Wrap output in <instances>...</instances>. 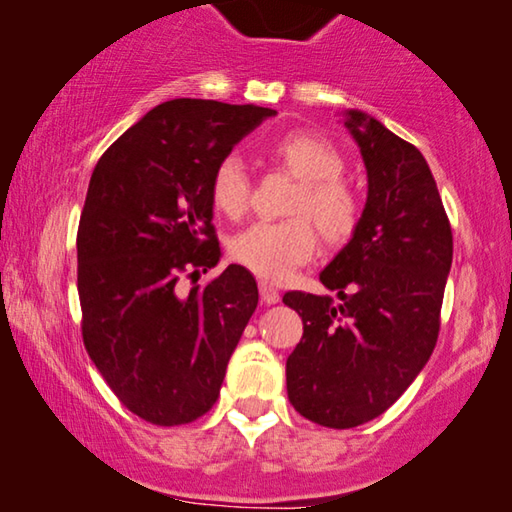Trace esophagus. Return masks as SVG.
<instances>
[{"mask_svg": "<svg viewBox=\"0 0 512 512\" xmlns=\"http://www.w3.org/2000/svg\"><path fill=\"white\" fill-rule=\"evenodd\" d=\"M258 289H261V300L265 305H275V303H279V291L275 289V286L272 284H268V282H261L258 284Z\"/></svg>", "mask_w": 512, "mask_h": 512, "instance_id": "34e87169", "label": "esophagus"}]
</instances>
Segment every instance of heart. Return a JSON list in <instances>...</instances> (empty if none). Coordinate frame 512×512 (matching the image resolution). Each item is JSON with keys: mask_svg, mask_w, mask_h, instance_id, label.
Instances as JSON below:
<instances>
[{"mask_svg": "<svg viewBox=\"0 0 512 512\" xmlns=\"http://www.w3.org/2000/svg\"><path fill=\"white\" fill-rule=\"evenodd\" d=\"M268 158L279 170L298 179L286 214L291 219L256 223L230 242V258L261 279L282 282L305 265L317 251V227L326 247L338 249L361 226V198L342 179L345 158L335 144L314 132H286L268 149ZM216 212L228 219H242L251 202V181L237 156H226L216 165L209 184Z\"/></svg>", "mask_w": 512, "mask_h": 512, "instance_id": "1", "label": "heart"}]
</instances>
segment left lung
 Returning a JSON list of instances; mask_svg holds the SVG:
<instances>
[{
    "instance_id": "left-lung-1",
    "label": "left lung",
    "mask_w": 512,
    "mask_h": 512,
    "mask_svg": "<svg viewBox=\"0 0 512 512\" xmlns=\"http://www.w3.org/2000/svg\"><path fill=\"white\" fill-rule=\"evenodd\" d=\"M347 128L368 170L361 226L319 279L331 296L284 293L303 319L286 361L296 412L354 429L394 405L426 366L440 331L452 226L422 153L361 111Z\"/></svg>"
}]
</instances>
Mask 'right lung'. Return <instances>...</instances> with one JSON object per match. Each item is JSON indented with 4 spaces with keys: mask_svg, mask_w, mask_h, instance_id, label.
<instances>
[{
    "mask_svg": "<svg viewBox=\"0 0 512 512\" xmlns=\"http://www.w3.org/2000/svg\"><path fill=\"white\" fill-rule=\"evenodd\" d=\"M268 116L275 109L191 97L158 104L90 177L76 233L83 345L118 401L149 424H191L212 410L258 305L242 265L188 296L179 282L219 263L212 174Z\"/></svg>",
    "mask_w": 512,
    "mask_h": 512,
    "instance_id": "1",
    "label": "right lung"
}]
</instances>
